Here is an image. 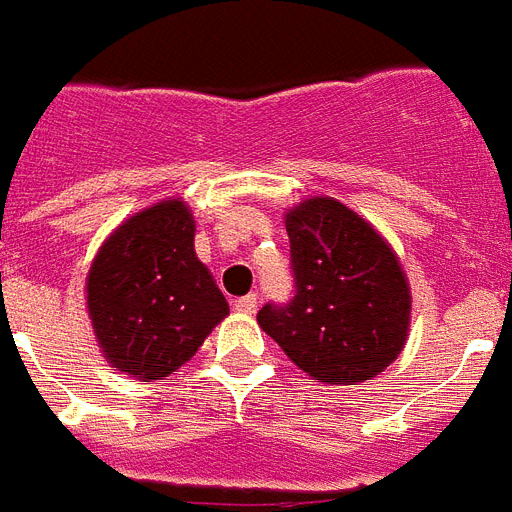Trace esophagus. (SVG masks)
<instances>
[{"label": "esophagus", "mask_w": 512, "mask_h": 512, "mask_svg": "<svg viewBox=\"0 0 512 512\" xmlns=\"http://www.w3.org/2000/svg\"><path fill=\"white\" fill-rule=\"evenodd\" d=\"M257 302H260V299H257V294H247V296H242V299H236L234 309L236 312H242V315H252V312L257 309Z\"/></svg>", "instance_id": "esophagus-1"}]
</instances>
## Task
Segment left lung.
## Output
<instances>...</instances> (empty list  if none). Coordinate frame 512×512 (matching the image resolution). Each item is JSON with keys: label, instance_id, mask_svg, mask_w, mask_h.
<instances>
[{"label": "left lung", "instance_id": "1", "mask_svg": "<svg viewBox=\"0 0 512 512\" xmlns=\"http://www.w3.org/2000/svg\"><path fill=\"white\" fill-rule=\"evenodd\" d=\"M294 296L265 304L260 328L325 385L372 380L398 359L411 320L401 260L372 223L333 197L286 213Z\"/></svg>", "mask_w": 512, "mask_h": 512}]
</instances>
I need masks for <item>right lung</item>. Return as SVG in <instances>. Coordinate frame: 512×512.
I'll return each mask as SVG.
<instances>
[{"mask_svg":"<svg viewBox=\"0 0 512 512\" xmlns=\"http://www.w3.org/2000/svg\"><path fill=\"white\" fill-rule=\"evenodd\" d=\"M88 315L111 367L140 382L169 377L229 315L195 255V218L182 200L140 210L101 244L85 281Z\"/></svg>","mask_w":512,"mask_h":512,"instance_id":"1","label":"right lung"}]
</instances>
